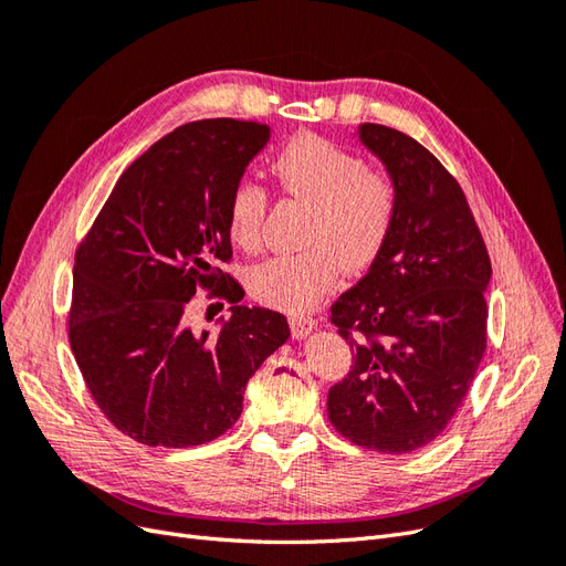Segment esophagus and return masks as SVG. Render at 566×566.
<instances>
[{"label": "esophagus", "instance_id": "1", "mask_svg": "<svg viewBox=\"0 0 566 566\" xmlns=\"http://www.w3.org/2000/svg\"><path fill=\"white\" fill-rule=\"evenodd\" d=\"M316 323L318 321L314 316H290V333L295 339H302L316 328Z\"/></svg>", "mask_w": 566, "mask_h": 566}]
</instances>
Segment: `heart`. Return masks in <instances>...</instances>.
Here are the masks:
<instances>
[{
    "mask_svg": "<svg viewBox=\"0 0 566 566\" xmlns=\"http://www.w3.org/2000/svg\"><path fill=\"white\" fill-rule=\"evenodd\" d=\"M281 191L310 205L302 248L250 266V295L285 312L306 310L328 290L339 266L368 269L389 243L399 217V186L382 169L318 134L290 139L271 160ZM266 188L238 179L227 200L229 238L248 252L262 243Z\"/></svg>",
    "mask_w": 566,
    "mask_h": 566,
    "instance_id": "1",
    "label": "heart"
}]
</instances>
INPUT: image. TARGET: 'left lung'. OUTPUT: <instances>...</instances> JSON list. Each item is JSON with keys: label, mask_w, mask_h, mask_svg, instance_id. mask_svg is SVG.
Segmentation results:
<instances>
[{"label": "left lung", "mask_w": 566, "mask_h": 566, "mask_svg": "<svg viewBox=\"0 0 566 566\" xmlns=\"http://www.w3.org/2000/svg\"><path fill=\"white\" fill-rule=\"evenodd\" d=\"M399 186V217L370 271L331 306L354 366L328 420L356 447L410 453L447 430L486 352L491 260L455 177L413 136L364 125Z\"/></svg>", "instance_id": "obj_1"}]
</instances>
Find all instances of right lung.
<instances>
[{"instance_id":"add662e5","label":"right lung","mask_w":566,"mask_h":566,"mask_svg":"<svg viewBox=\"0 0 566 566\" xmlns=\"http://www.w3.org/2000/svg\"><path fill=\"white\" fill-rule=\"evenodd\" d=\"M269 142L254 119L177 127L117 179L75 252L67 339L96 406L144 447L188 449L243 413L254 370L290 337L283 314L238 304L227 200ZM198 289L233 303L217 336L190 325Z\"/></svg>"}]
</instances>
